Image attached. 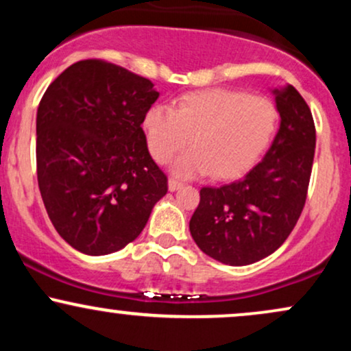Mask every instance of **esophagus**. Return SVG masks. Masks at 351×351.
Listing matches in <instances>:
<instances>
[{
  "mask_svg": "<svg viewBox=\"0 0 351 351\" xmlns=\"http://www.w3.org/2000/svg\"><path fill=\"white\" fill-rule=\"evenodd\" d=\"M180 188H183V183H181L180 180H176V178L168 180V189H170V191H176V189H180Z\"/></svg>",
  "mask_w": 351,
  "mask_h": 351,
  "instance_id": "34e87169",
  "label": "esophagus"
}]
</instances>
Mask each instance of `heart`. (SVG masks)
<instances>
[{
  "instance_id": "1",
  "label": "heart",
  "mask_w": 351,
  "mask_h": 351,
  "mask_svg": "<svg viewBox=\"0 0 351 351\" xmlns=\"http://www.w3.org/2000/svg\"><path fill=\"white\" fill-rule=\"evenodd\" d=\"M276 108L263 95L211 88L183 95L175 107L153 106L143 117L147 145L165 163L189 143L171 165L183 178L211 171L217 178L239 175L256 162L276 128Z\"/></svg>"
}]
</instances>
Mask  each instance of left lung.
Segmentation results:
<instances>
[{
  "label": "left lung",
  "instance_id": "1",
  "mask_svg": "<svg viewBox=\"0 0 351 351\" xmlns=\"http://www.w3.org/2000/svg\"><path fill=\"white\" fill-rule=\"evenodd\" d=\"M280 127L264 158L243 178L204 186L189 221L198 247L229 265H247L284 244L299 221L313 155L315 123L295 87L276 88Z\"/></svg>",
  "mask_w": 351,
  "mask_h": 351
}]
</instances>
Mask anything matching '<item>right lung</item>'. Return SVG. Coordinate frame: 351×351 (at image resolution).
<instances>
[{
	"label": "right lung",
	"mask_w": 351,
	"mask_h": 351,
	"mask_svg": "<svg viewBox=\"0 0 351 351\" xmlns=\"http://www.w3.org/2000/svg\"><path fill=\"white\" fill-rule=\"evenodd\" d=\"M158 95L152 80L100 59L72 64L44 92L36 117L39 191L56 231L79 252L120 251L167 195L142 128Z\"/></svg>",
	"instance_id": "1"
}]
</instances>
